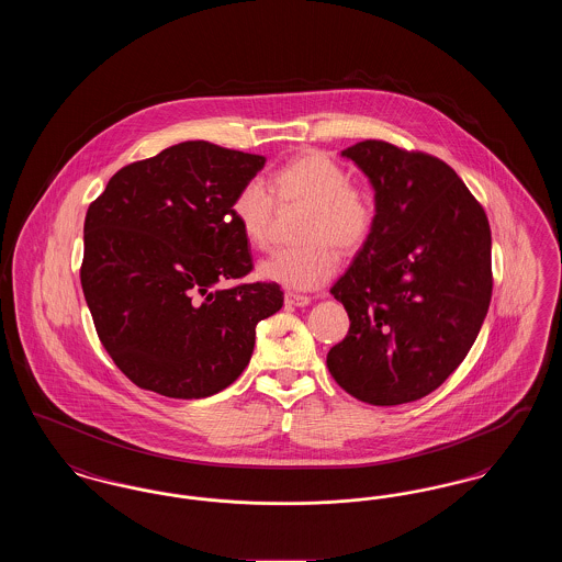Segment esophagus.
Instances as JSON below:
<instances>
[{
  "label": "esophagus",
  "mask_w": 562,
  "mask_h": 562,
  "mask_svg": "<svg viewBox=\"0 0 562 562\" xmlns=\"http://www.w3.org/2000/svg\"><path fill=\"white\" fill-rule=\"evenodd\" d=\"M284 301H286L289 305L305 307V305H310V303H312V296H307V294L286 293L284 294Z\"/></svg>",
  "instance_id": "obj_1"
}]
</instances>
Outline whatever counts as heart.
I'll return each instance as SVG.
<instances>
[{
	"label": "heart",
	"instance_id": "1",
	"mask_svg": "<svg viewBox=\"0 0 562 562\" xmlns=\"http://www.w3.org/2000/svg\"><path fill=\"white\" fill-rule=\"evenodd\" d=\"M277 200L273 201L272 198ZM276 202L305 204L301 218V246L273 250L259 266V276L293 291H314L337 269L339 255L360 250L371 238L376 218L373 195L351 186L349 172L337 161L318 154L286 161L269 177V188L248 179L236 189L229 213L244 240L255 248L268 244Z\"/></svg>",
	"mask_w": 562,
	"mask_h": 562
}]
</instances>
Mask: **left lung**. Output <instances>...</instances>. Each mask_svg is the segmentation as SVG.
Listing matches in <instances>:
<instances>
[{
    "mask_svg": "<svg viewBox=\"0 0 562 562\" xmlns=\"http://www.w3.org/2000/svg\"><path fill=\"white\" fill-rule=\"evenodd\" d=\"M341 156L373 183L376 218L330 289L349 330L326 367L358 401H419L481 333L493 293L488 218L453 168L429 154L369 138Z\"/></svg>",
    "mask_w": 562,
    "mask_h": 562,
    "instance_id": "obj_1",
    "label": "left lung"
}]
</instances>
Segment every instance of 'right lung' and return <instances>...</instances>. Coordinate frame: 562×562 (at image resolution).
<instances>
[{
	"label": "right lung",
	"mask_w": 562,
	"mask_h": 562,
	"mask_svg": "<svg viewBox=\"0 0 562 562\" xmlns=\"http://www.w3.org/2000/svg\"><path fill=\"white\" fill-rule=\"evenodd\" d=\"M263 156L186 140L109 179L83 221V296L99 339L134 385L206 398L248 367L276 282L218 286L252 269L229 213Z\"/></svg>",
	"instance_id": "obj_1"
}]
</instances>
